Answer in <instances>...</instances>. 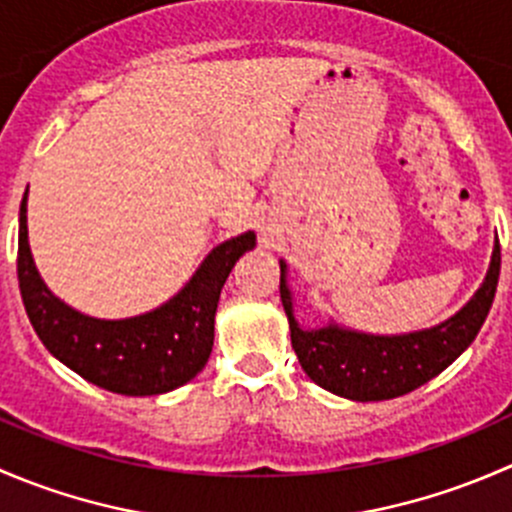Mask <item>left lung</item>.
<instances>
[{
	"instance_id": "obj_1",
	"label": "left lung",
	"mask_w": 512,
	"mask_h": 512,
	"mask_svg": "<svg viewBox=\"0 0 512 512\" xmlns=\"http://www.w3.org/2000/svg\"><path fill=\"white\" fill-rule=\"evenodd\" d=\"M498 275L500 242L495 240L488 275L471 302L436 327L399 337H376L337 324L322 329L299 327L285 262H280V297L289 319L292 349L304 374L344 399L384 401L423 386L471 347L490 312Z\"/></svg>"
}]
</instances>
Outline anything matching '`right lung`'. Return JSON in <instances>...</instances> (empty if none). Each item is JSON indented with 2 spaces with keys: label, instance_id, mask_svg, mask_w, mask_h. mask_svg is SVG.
Wrapping results in <instances>:
<instances>
[{
  "label": "right lung",
  "instance_id": "obj_1",
  "mask_svg": "<svg viewBox=\"0 0 512 512\" xmlns=\"http://www.w3.org/2000/svg\"><path fill=\"white\" fill-rule=\"evenodd\" d=\"M252 247L255 232L218 245L188 285L153 312L131 319H94L54 297L36 272L24 193L19 208V289L34 332L61 364L113 394L156 396L188 384L208 364L220 289L235 262Z\"/></svg>",
  "mask_w": 512,
  "mask_h": 512
}]
</instances>
